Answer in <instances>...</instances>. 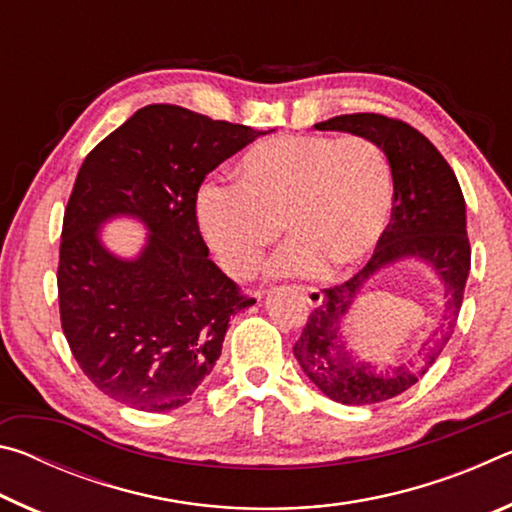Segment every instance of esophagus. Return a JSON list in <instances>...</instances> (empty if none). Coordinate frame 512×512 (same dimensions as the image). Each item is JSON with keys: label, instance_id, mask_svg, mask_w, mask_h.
Here are the masks:
<instances>
[{"label": "esophagus", "instance_id": "34e87169", "mask_svg": "<svg viewBox=\"0 0 512 512\" xmlns=\"http://www.w3.org/2000/svg\"><path fill=\"white\" fill-rule=\"evenodd\" d=\"M298 289V293L302 298H305V302L309 307H318L320 302H323V293H320V289H316V287H296Z\"/></svg>", "mask_w": 512, "mask_h": 512}]
</instances>
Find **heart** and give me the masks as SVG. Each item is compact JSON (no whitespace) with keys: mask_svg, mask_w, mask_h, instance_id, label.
Returning <instances> with one entry per match:
<instances>
[{"mask_svg":"<svg viewBox=\"0 0 512 512\" xmlns=\"http://www.w3.org/2000/svg\"><path fill=\"white\" fill-rule=\"evenodd\" d=\"M395 176L368 137L282 135L250 146L237 185L207 180L196 216L232 277L253 275L282 225L291 244L275 275H341L366 262L391 223Z\"/></svg>","mask_w":512,"mask_h":512,"instance_id":"obj_1","label":"heart"}]
</instances>
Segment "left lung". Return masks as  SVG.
I'll return each instance as SVG.
<instances>
[{"mask_svg":"<svg viewBox=\"0 0 512 512\" xmlns=\"http://www.w3.org/2000/svg\"><path fill=\"white\" fill-rule=\"evenodd\" d=\"M316 128L377 142L393 164L395 198L391 223L368 264L350 280L323 289V302L309 314L293 354L329 400L352 406L386 402L418 384L454 334L472 255L465 230V198L440 151L402 119L354 112L320 121ZM404 256H420L434 266L446 282L448 314L415 358L395 364L361 362L344 348L342 318L362 282Z\"/></svg>","mask_w":512,"mask_h":512,"instance_id":"left-lung-1","label":"left lung"}]
</instances>
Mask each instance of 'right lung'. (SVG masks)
Here are the masks:
<instances>
[{
    "label": "right lung",
    "instance_id": "right-lung-1",
    "mask_svg": "<svg viewBox=\"0 0 512 512\" xmlns=\"http://www.w3.org/2000/svg\"><path fill=\"white\" fill-rule=\"evenodd\" d=\"M259 135L151 103L83 160L63 216L58 307L69 350L103 395L151 413L187 404L221 357L230 318L255 302L207 257L196 196ZM119 213L152 232L137 260L98 241V225Z\"/></svg>",
    "mask_w": 512,
    "mask_h": 512
}]
</instances>
